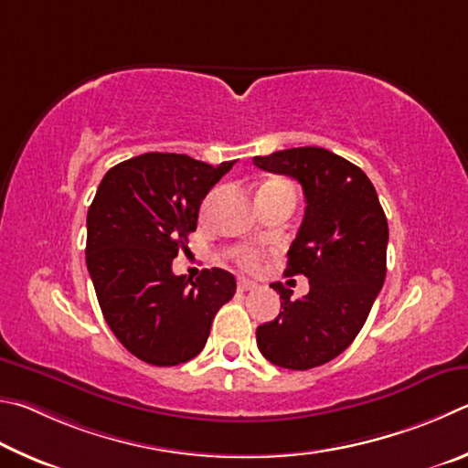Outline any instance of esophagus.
<instances>
[{"label":"esophagus","mask_w":468,"mask_h":468,"mask_svg":"<svg viewBox=\"0 0 468 468\" xmlns=\"http://www.w3.org/2000/svg\"><path fill=\"white\" fill-rule=\"evenodd\" d=\"M257 283L255 282H249V280H240L239 282V290L240 292H249V290H255Z\"/></svg>","instance_id":"1"}]
</instances>
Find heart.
<instances>
[{"mask_svg": "<svg viewBox=\"0 0 468 468\" xmlns=\"http://www.w3.org/2000/svg\"><path fill=\"white\" fill-rule=\"evenodd\" d=\"M273 183H285V180H269V183H265V185H273ZM257 263H259V255L255 250L240 252V265H244L247 269H252V267H257Z\"/></svg>", "mask_w": 468, "mask_h": 468, "instance_id": "heart-1", "label": "heart"}]
</instances>
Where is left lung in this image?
Returning a JSON list of instances; mask_svg holds the SVG:
<instances>
[{
	"mask_svg": "<svg viewBox=\"0 0 468 468\" xmlns=\"http://www.w3.org/2000/svg\"><path fill=\"white\" fill-rule=\"evenodd\" d=\"M252 162L304 188L306 211L285 275H306L310 283L300 300L271 283L283 313L259 326L257 346L275 366L310 370L343 354L370 314L387 277V216L366 172L324 147H292Z\"/></svg>",
	"mask_w": 468,
	"mask_h": 468,
	"instance_id": "obj_1",
	"label": "left lung"
}]
</instances>
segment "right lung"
Listing matches in <instances>:
<instances>
[{"label": "right lung", "mask_w": 468, "mask_h": 468, "mask_svg": "<svg viewBox=\"0 0 468 468\" xmlns=\"http://www.w3.org/2000/svg\"><path fill=\"white\" fill-rule=\"evenodd\" d=\"M232 166L144 154L106 172L90 205L86 265L98 304L114 337L145 364L199 356L213 316L234 296L236 280L224 269H205L195 282L172 273L201 201Z\"/></svg>", "instance_id": "obj_1"}]
</instances>
